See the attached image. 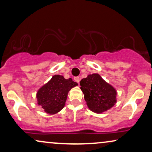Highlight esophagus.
<instances>
[{"label":"esophagus","mask_w":152,"mask_h":152,"mask_svg":"<svg viewBox=\"0 0 152 152\" xmlns=\"http://www.w3.org/2000/svg\"><path fill=\"white\" fill-rule=\"evenodd\" d=\"M75 81L76 82H77L78 84H80V78L79 77H75L74 78Z\"/></svg>","instance_id":"1"}]
</instances>
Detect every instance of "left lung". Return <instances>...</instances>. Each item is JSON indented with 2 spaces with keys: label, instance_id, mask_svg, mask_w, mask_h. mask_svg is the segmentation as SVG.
Returning <instances> with one entry per match:
<instances>
[{
  "label": "left lung",
  "instance_id": "8db88e82",
  "mask_svg": "<svg viewBox=\"0 0 152 152\" xmlns=\"http://www.w3.org/2000/svg\"><path fill=\"white\" fill-rule=\"evenodd\" d=\"M80 88L86 105L91 111L102 113L117 102V91L98 73L88 75L80 81Z\"/></svg>",
  "mask_w": 152,
  "mask_h": 152
}]
</instances>
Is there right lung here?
I'll return each instance as SVG.
<instances>
[{
  "label": "right lung",
  "mask_w": 152,
  "mask_h": 152,
  "mask_svg": "<svg viewBox=\"0 0 152 152\" xmlns=\"http://www.w3.org/2000/svg\"><path fill=\"white\" fill-rule=\"evenodd\" d=\"M77 85L71 78L66 80L64 76L55 75L37 91V104L50 115L59 113L65 107L68 92Z\"/></svg>",
  "instance_id": "obj_1"
}]
</instances>
